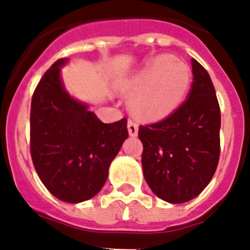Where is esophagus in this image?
<instances>
[{
  "label": "esophagus",
  "instance_id": "34e87169",
  "mask_svg": "<svg viewBox=\"0 0 250 250\" xmlns=\"http://www.w3.org/2000/svg\"><path fill=\"white\" fill-rule=\"evenodd\" d=\"M127 130H129V134L131 136H136V135H138V130H139L138 123L130 119V120L127 121Z\"/></svg>",
  "mask_w": 250,
  "mask_h": 250
}]
</instances>
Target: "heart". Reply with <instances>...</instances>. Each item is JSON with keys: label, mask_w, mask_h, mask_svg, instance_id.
<instances>
[{"label": "heart", "mask_w": 250, "mask_h": 250, "mask_svg": "<svg viewBox=\"0 0 250 250\" xmlns=\"http://www.w3.org/2000/svg\"><path fill=\"white\" fill-rule=\"evenodd\" d=\"M190 81L191 71L187 63L169 55L155 57L127 85L135 95L132 109L147 120L165 118L182 103Z\"/></svg>", "instance_id": "obj_1"}]
</instances>
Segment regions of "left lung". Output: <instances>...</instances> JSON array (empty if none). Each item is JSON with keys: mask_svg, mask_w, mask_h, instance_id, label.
<instances>
[{"mask_svg": "<svg viewBox=\"0 0 250 250\" xmlns=\"http://www.w3.org/2000/svg\"><path fill=\"white\" fill-rule=\"evenodd\" d=\"M189 98L158 123L140 125L141 164L152 193L173 204L199 195L210 183L220 155V107L208 71L191 60Z\"/></svg>", "mask_w": 250, "mask_h": 250, "instance_id": "8db88e82", "label": "left lung"}]
</instances>
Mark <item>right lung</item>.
<instances>
[{
    "label": "right lung",
    "mask_w": 250,
    "mask_h": 250,
    "mask_svg": "<svg viewBox=\"0 0 250 250\" xmlns=\"http://www.w3.org/2000/svg\"><path fill=\"white\" fill-rule=\"evenodd\" d=\"M57 60L32 95L30 151L47 190L66 203H80L100 191L109 167L127 138L126 118L104 124L87 105L68 96Z\"/></svg>",
    "instance_id": "right-lung-1"
}]
</instances>
